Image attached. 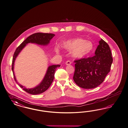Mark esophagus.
<instances>
[{
	"label": "esophagus",
	"mask_w": 128,
	"mask_h": 128,
	"mask_svg": "<svg viewBox=\"0 0 128 128\" xmlns=\"http://www.w3.org/2000/svg\"><path fill=\"white\" fill-rule=\"evenodd\" d=\"M65 64H66V65H70L71 64V62L70 61H69V60H68V61H66V62Z\"/></svg>",
	"instance_id": "1"
}]
</instances>
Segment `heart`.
Returning <instances> with one entry per match:
<instances>
[{
  "label": "heart",
  "instance_id": "1",
  "mask_svg": "<svg viewBox=\"0 0 128 128\" xmlns=\"http://www.w3.org/2000/svg\"><path fill=\"white\" fill-rule=\"evenodd\" d=\"M63 47L68 50H72V56L77 58L87 57L94 49V45L91 41L80 38L66 40L63 42ZM56 50L57 52H59L58 48Z\"/></svg>",
  "mask_w": 128,
  "mask_h": 128
}]
</instances>
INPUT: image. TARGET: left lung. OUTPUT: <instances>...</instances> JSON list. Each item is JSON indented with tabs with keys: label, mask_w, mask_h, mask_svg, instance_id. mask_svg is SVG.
<instances>
[{
	"label": "left lung",
	"mask_w": 128,
	"mask_h": 128,
	"mask_svg": "<svg viewBox=\"0 0 128 128\" xmlns=\"http://www.w3.org/2000/svg\"><path fill=\"white\" fill-rule=\"evenodd\" d=\"M94 56L75 61L73 80L76 84L84 89L95 88L102 83L110 71L112 58L110 48L102 39Z\"/></svg>",
	"instance_id": "8db88e82"
}]
</instances>
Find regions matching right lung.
<instances>
[{"mask_svg": "<svg viewBox=\"0 0 128 128\" xmlns=\"http://www.w3.org/2000/svg\"><path fill=\"white\" fill-rule=\"evenodd\" d=\"M55 36V34H47V33H41L37 32L29 36L24 40L21 44L16 49L14 54L12 70L13 73L14 79L18 85L22 89L26 92L27 93L30 94H38L42 93L47 90L50 86L51 85L54 78L55 72L56 68L60 66V65H52L49 66L47 68L45 75L44 78L42 80L39 84L33 88H27L26 86H22L16 80L14 72V66L15 60L18 57L19 53L24 48L26 45L28 44H34L42 46H47L48 45L50 40Z\"/></svg>", "mask_w": 128, "mask_h": 128, "instance_id": "add662e5", "label": "right lung"}]
</instances>
